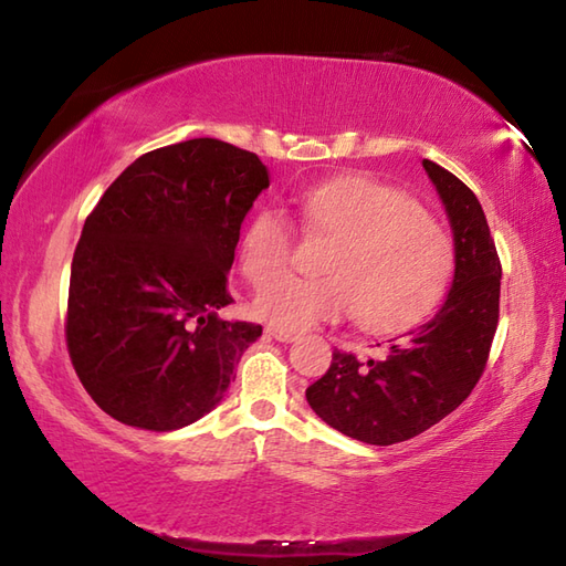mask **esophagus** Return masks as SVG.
<instances>
[{
    "instance_id": "obj_1",
    "label": "esophagus",
    "mask_w": 566,
    "mask_h": 566,
    "mask_svg": "<svg viewBox=\"0 0 566 566\" xmlns=\"http://www.w3.org/2000/svg\"><path fill=\"white\" fill-rule=\"evenodd\" d=\"M266 333L271 335V338H276L279 343H295L300 335L293 333V331H283V328H266Z\"/></svg>"
}]
</instances>
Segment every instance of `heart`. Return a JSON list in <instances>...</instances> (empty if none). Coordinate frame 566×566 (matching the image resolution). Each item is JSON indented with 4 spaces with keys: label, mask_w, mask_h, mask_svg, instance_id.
Returning a JSON list of instances; mask_svg holds the SVG:
<instances>
[{
    "label": "heart",
    "mask_w": 566,
    "mask_h": 566,
    "mask_svg": "<svg viewBox=\"0 0 566 566\" xmlns=\"http://www.w3.org/2000/svg\"><path fill=\"white\" fill-rule=\"evenodd\" d=\"M304 219L335 235L328 276H283L259 290L254 312L283 331H307L321 321L357 316L371 331L415 324L442 297L452 273L446 228L417 200L386 182L345 176L300 197ZM295 233L281 209H259L240 238V269L262 285L293 259Z\"/></svg>",
    "instance_id": "obj_1"
}]
</instances>
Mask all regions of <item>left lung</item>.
<instances>
[{
    "instance_id": "obj_1",
    "label": "left lung",
    "mask_w": 566,
    "mask_h": 566,
    "mask_svg": "<svg viewBox=\"0 0 566 566\" xmlns=\"http://www.w3.org/2000/svg\"><path fill=\"white\" fill-rule=\"evenodd\" d=\"M423 171L452 228L454 276L442 307L395 338L384 359L333 353L307 402L331 429L369 446H392L460 407L485 369L500 314V259L481 202L431 159Z\"/></svg>"
}]
</instances>
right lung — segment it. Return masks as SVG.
Segmentation results:
<instances>
[{
    "label": "right lung",
    "instance_id": "right-lung-1",
    "mask_svg": "<svg viewBox=\"0 0 566 566\" xmlns=\"http://www.w3.org/2000/svg\"><path fill=\"white\" fill-rule=\"evenodd\" d=\"M269 188L248 149L195 137L147 151L85 219L66 343L90 397L126 426L176 431L217 407L262 335L223 321L240 226Z\"/></svg>",
    "mask_w": 566,
    "mask_h": 566
}]
</instances>
